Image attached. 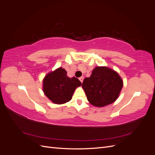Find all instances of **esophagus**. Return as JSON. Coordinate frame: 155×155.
<instances>
[{"label":"esophagus","instance_id":"34e87169","mask_svg":"<svg viewBox=\"0 0 155 155\" xmlns=\"http://www.w3.org/2000/svg\"><path fill=\"white\" fill-rule=\"evenodd\" d=\"M79 81H80L81 83H83V79H84V78L83 77H81V78H79Z\"/></svg>","mask_w":155,"mask_h":155}]
</instances>
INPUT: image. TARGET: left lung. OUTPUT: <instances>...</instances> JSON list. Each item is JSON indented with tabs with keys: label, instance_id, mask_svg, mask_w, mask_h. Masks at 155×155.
<instances>
[{
	"label": "left lung",
	"instance_id": "left-lung-1",
	"mask_svg": "<svg viewBox=\"0 0 155 155\" xmlns=\"http://www.w3.org/2000/svg\"><path fill=\"white\" fill-rule=\"evenodd\" d=\"M123 85L122 79L115 70L107 67H96L91 76L84 79L82 87L91 105L103 107L118 99Z\"/></svg>",
	"mask_w": 155,
	"mask_h": 155
}]
</instances>
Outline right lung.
<instances>
[{
  "label": "right lung",
  "mask_w": 155,
  "mask_h": 155,
  "mask_svg": "<svg viewBox=\"0 0 155 155\" xmlns=\"http://www.w3.org/2000/svg\"><path fill=\"white\" fill-rule=\"evenodd\" d=\"M62 67L46 75L43 81V91L48 99L55 104H64L71 100L76 88L81 83L75 77L67 76Z\"/></svg>",
  "instance_id": "add662e5"
}]
</instances>
